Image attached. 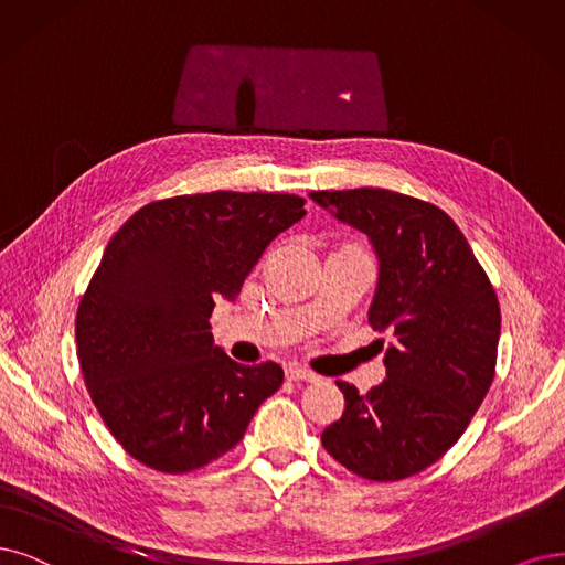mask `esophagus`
<instances>
[{
    "label": "esophagus",
    "instance_id": "34e87169",
    "mask_svg": "<svg viewBox=\"0 0 565 565\" xmlns=\"http://www.w3.org/2000/svg\"><path fill=\"white\" fill-rule=\"evenodd\" d=\"M286 377L290 382H319V374L302 367V365H288L286 367Z\"/></svg>",
    "mask_w": 565,
    "mask_h": 565
}]
</instances>
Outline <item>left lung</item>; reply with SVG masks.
Instances as JSON below:
<instances>
[{"label":"left lung","instance_id":"1","mask_svg":"<svg viewBox=\"0 0 565 565\" xmlns=\"http://www.w3.org/2000/svg\"><path fill=\"white\" fill-rule=\"evenodd\" d=\"M309 195L370 237L380 284L367 321L393 340L380 386L361 395L338 382L344 412L321 443L353 475L398 482L443 458L489 393L500 338L495 290L440 206L386 188Z\"/></svg>","mask_w":565,"mask_h":565}]
</instances>
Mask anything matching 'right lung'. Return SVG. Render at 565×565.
I'll return each instance as SVG.
<instances>
[{
    "label": "right lung",
    "mask_w": 565,
    "mask_h": 565,
    "mask_svg": "<svg viewBox=\"0 0 565 565\" xmlns=\"http://www.w3.org/2000/svg\"><path fill=\"white\" fill-rule=\"evenodd\" d=\"M305 198L214 191L141 206L109 239L76 311V356L118 445L158 472L204 468L239 445L284 382L214 347L216 300L233 302Z\"/></svg>",
    "instance_id": "right-lung-1"
}]
</instances>
